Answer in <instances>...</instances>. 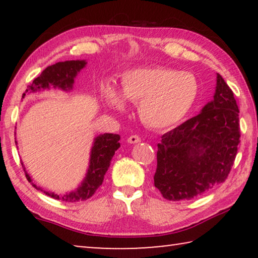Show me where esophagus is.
I'll list each match as a JSON object with an SVG mask.
<instances>
[{"mask_svg":"<svg viewBox=\"0 0 258 258\" xmlns=\"http://www.w3.org/2000/svg\"><path fill=\"white\" fill-rule=\"evenodd\" d=\"M127 142H128V143H132V145H134V143L141 142V138H140L139 135H131V137L127 139Z\"/></svg>","mask_w":258,"mask_h":258,"instance_id":"1","label":"esophagus"}]
</instances>
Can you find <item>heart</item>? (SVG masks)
Returning <instances> with one entry per match:
<instances>
[{"label":"heart","instance_id":"b5f03b06","mask_svg":"<svg viewBox=\"0 0 258 258\" xmlns=\"http://www.w3.org/2000/svg\"><path fill=\"white\" fill-rule=\"evenodd\" d=\"M199 83L194 74L165 66L130 69L121 77V93L110 84L102 87L104 103L123 111L125 99L139 103V115L151 128L172 127L194 107Z\"/></svg>","mask_w":258,"mask_h":258}]
</instances>
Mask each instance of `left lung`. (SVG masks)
Listing matches in <instances>:
<instances>
[{
    "instance_id": "8db88e82",
    "label": "left lung",
    "mask_w": 258,
    "mask_h": 258,
    "mask_svg": "<svg viewBox=\"0 0 258 258\" xmlns=\"http://www.w3.org/2000/svg\"><path fill=\"white\" fill-rule=\"evenodd\" d=\"M240 143L239 109L232 90L220 74L214 99L161 137L155 186L172 202L190 200L224 182Z\"/></svg>"
}]
</instances>
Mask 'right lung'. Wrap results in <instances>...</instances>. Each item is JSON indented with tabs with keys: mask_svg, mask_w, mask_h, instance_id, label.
<instances>
[{
	"mask_svg": "<svg viewBox=\"0 0 258 258\" xmlns=\"http://www.w3.org/2000/svg\"><path fill=\"white\" fill-rule=\"evenodd\" d=\"M85 60L62 61V62L52 64V66L45 68L40 76L35 78L32 84L27 86L26 92H37L41 90H49L50 87H54V89L56 87V89L63 91L72 90L74 78L77 76L81 69L85 67ZM119 140L120 137L118 134L112 133H104L94 139L93 147L91 149L89 169H87L84 181L76 190L63 195H58L54 192L43 191L40 186H36L34 183H32L33 186L36 187L37 190L43 191L51 198L67 203L83 202V200L91 198L94 192L98 190V187L102 184L104 174L107 173L109 166H110V161L115 155V151L120 147ZM25 174L27 180L32 182V178L26 172V169Z\"/></svg>",
	"mask_w": 258,
	"mask_h": 258,
	"instance_id": "1",
	"label": "right lung"
}]
</instances>
